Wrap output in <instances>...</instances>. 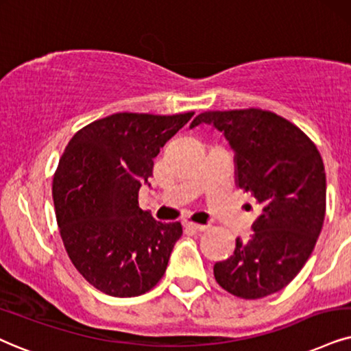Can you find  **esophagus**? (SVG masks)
Here are the masks:
<instances>
[{"mask_svg":"<svg viewBox=\"0 0 351 351\" xmlns=\"http://www.w3.org/2000/svg\"><path fill=\"white\" fill-rule=\"evenodd\" d=\"M186 227L194 230V232H206L208 228L207 225H201V223H194V221H186Z\"/></svg>","mask_w":351,"mask_h":351,"instance_id":"1","label":"esophagus"}]
</instances>
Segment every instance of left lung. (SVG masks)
<instances>
[{"instance_id": "8db88e82", "label": "left lung", "mask_w": 351, "mask_h": 351, "mask_svg": "<svg viewBox=\"0 0 351 351\" xmlns=\"http://www.w3.org/2000/svg\"><path fill=\"white\" fill-rule=\"evenodd\" d=\"M214 124L234 152L237 186L263 204L247 241L214 265L219 285L238 298L287 287L311 256L326 215V170L316 144L269 110L204 112L191 128Z\"/></svg>"}]
</instances>
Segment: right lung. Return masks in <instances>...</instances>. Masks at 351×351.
I'll use <instances>...</instances> for the list:
<instances>
[{
    "label": "right lung",
    "mask_w": 351,
    "mask_h": 351,
    "mask_svg": "<svg viewBox=\"0 0 351 351\" xmlns=\"http://www.w3.org/2000/svg\"><path fill=\"white\" fill-rule=\"evenodd\" d=\"M193 114L114 113L66 145L53 176L56 221L71 263L101 293L144 295L165 274L183 228L143 210L139 189L160 149Z\"/></svg>",
    "instance_id": "add662e5"
}]
</instances>
